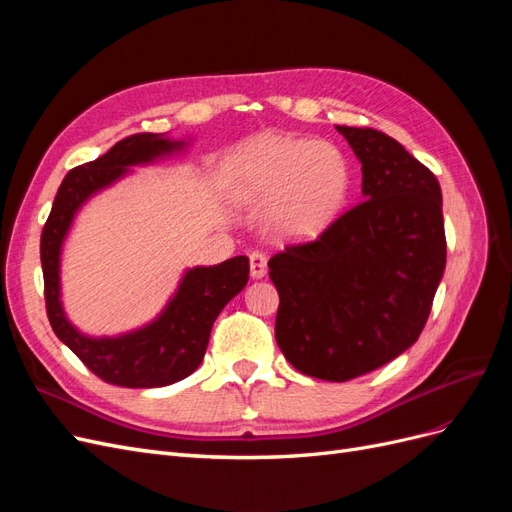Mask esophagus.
Returning <instances> with one entry per match:
<instances>
[{"instance_id":"obj_1","label":"esophagus","mask_w":512,"mask_h":512,"mask_svg":"<svg viewBox=\"0 0 512 512\" xmlns=\"http://www.w3.org/2000/svg\"><path fill=\"white\" fill-rule=\"evenodd\" d=\"M250 271H252V277H265V273H267V256L262 254V252H252L250 254Z\"/></svg>"}]
</instances>
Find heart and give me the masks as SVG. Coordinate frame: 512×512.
I'll use <instances>...</instances> for the list:
<instances>
[{
  "label": "heart",
  "mask_w": 512,
  "mask_h": 512,
  "mask_svg": "<svg viewBox=\"0 0 512 512\" xmlns=\"http://www.w3.org/2000/svg\"><path fill=\"white\" fill-rule=\"evenodd\" d=\"M235 198L269 205L273 226L290 237H314L342 211L350 192L344 153L324 141L265 134L235 158Z\"/></svg>",
  "instance_id": "heart-1"
}]
</instances>
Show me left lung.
<instances>
[{"instance_id": "obj_1", "label": "left lung", "mask_w": 512, "mask_h": 512, "mask_svg": "<svg viewBox=\"0 0 512 512\" xmlns=\"http://www.w3.org/2000/svg\"><path fill=\"white\" fill-rule=\"evenodd\" d=\"M363 170V198L312 241L269 260L275 339L301 374L346 382L408 350L446 267L436 175L374 128L337 126Z\"/></svg>"}]
</instances>
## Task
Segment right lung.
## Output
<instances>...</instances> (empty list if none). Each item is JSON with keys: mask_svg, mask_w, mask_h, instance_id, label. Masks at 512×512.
Instances as JSON below:
<instances>
[{"mask_svg": "<svg viewBox=\"0 0 512 512\" xmlns=\"http://www.w3.org/2000/svg\"><path fill=\"white\" fill-rule=\"evenodd\" d=\"M179 145L158 134H134L98 160L72 168L59 185L49 220L42 228L40 260L51 327L89 371L115 386L153 389L188 378L203 361L215 318L250 277V260L245 256H235L215 267H196L185 273L175 299L156 322L121 337L91 339L66 320L59 303V250L76 209L91 194L126 173V166L149 162Z\"/></svg>", "mask_w": 512, "mask_h": 512, "instance_id": "1", "label": "right lung"}]
</instances>
